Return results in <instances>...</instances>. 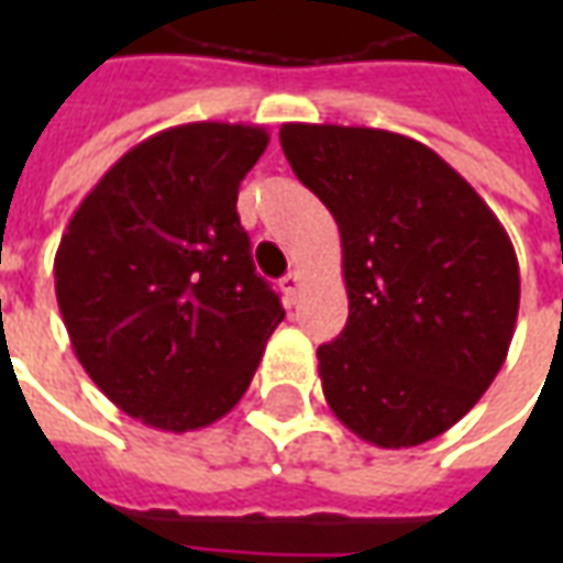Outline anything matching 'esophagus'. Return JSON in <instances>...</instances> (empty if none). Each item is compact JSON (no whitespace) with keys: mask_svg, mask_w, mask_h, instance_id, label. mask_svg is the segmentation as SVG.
<instances>
[{"mask_svg":"<svg viewBox=\"0 0 563 563\" xmlns=\"http://www.w3.org/2000/svg\"><path fill=\"white\" fill-rule=\"evenodd\" d=\"M301 283H305V280H301V274H298V271H289V274H286V277L280 280L283 295H286V301H289V305H295V301H298Z\"/></svg>","mask_w":563,"mask_h":563,"instance_id":"esophagus-1","label":"esophagus"}]
</instances>
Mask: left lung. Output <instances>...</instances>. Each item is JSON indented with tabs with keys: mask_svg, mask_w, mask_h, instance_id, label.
<instances>
[{
	"mask_svg": "<svg viewBox=\"0 0 563 563\" xmlns=\"http://www.w3.org/2000/svg\"><path fill=\"white\" fill-rule=\"evenodd\" d=\"M280 144L341 232L350 317L317 350L331 413L379 449L434 440L507 362L519 317L507 229L449 162L398 132L283 123Z\"/></svg>",
	"mask_w": 563,
	"mask_h": 563,
	"instance_id": "8db88e82",
	"label": "left lung"
}]
</instances>
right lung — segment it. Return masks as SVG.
I'll return each mask as SVG.
<instances>
[{
  "label": "right lung",
  "mask_w": 563,
  "mask_h": 563,
  "mask_svg": "<svg viewBox=\"0 0 563 563\" xmlns=\"http://www.w3.org/2000/svg\"><path fill=\"white\" fill-rule=\"evenodd\" d=\"M265 126L184 123L150 135L71 213L56 305L84 371L139 422L186 434L244 398L286 310L253 268L238 186Z\"/></svg>",
  "instance_id": "obj_1"
}]
</instances>
